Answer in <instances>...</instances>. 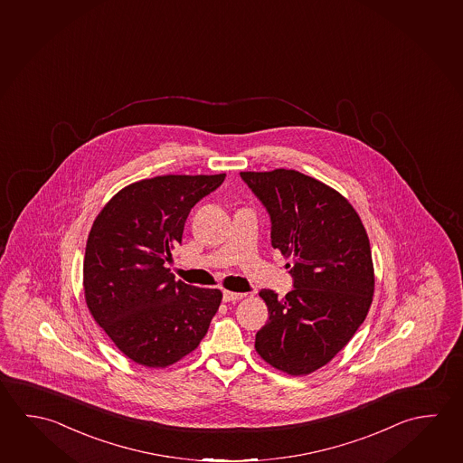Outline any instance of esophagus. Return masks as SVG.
<instances>
[{"mask_svg":"<svg viewBox=\"0 0 463 463\" xmlns=\"http://www.w3.org/2000/svg\"><path fill=\"white\" fill-rule=\"evenodd\" d=\"M245 298V294L242 292H232V291H224L222 292V299L224 302H232V300H241Z\"/></svg>","mask_w":463,"mask_h":463,"instance_id":"esophagus-1","label":"esophagus"}]
</instances>
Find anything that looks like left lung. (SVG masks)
<instances>
[{
  "label": "left lung",
  "mask_w": 463,
  "mask_h": 463,
  "mask_svg": "<svg viewBox=\"0 0 463 463\" xmlns=\"http://www.w3.org/2000/svg\"><path fill=\"white\" fill-rule=\"evenodd\" d=\"M271 218V245L291 259L294 289L267 302L255 335L260 357L281 373L307 375L330 363L364 322L373 296L371 243L348 200L292 169L241 172Z\"/></svg>",
  "instance_id": "left-lung-1"
}]
</instances>
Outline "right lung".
I'll return each mask as SVG.
<instances>
[{"instance_id": "1", "label": "right lung", "mask_w": 463, "mask_h": 463, "mask_svg": "<svg viewBox=\"0 0 463 463\" xmlns=\"http://www.w3.org/2000/svg\"><path fill=\"white\" fill-rule=\"evenodd\" d=\"M157 175L115 194L92 222L82 265L92 318L133 363L167 367L195 351L220 308V289L175 281L171 251L188 213L224 182Z\"/></svg>"}]
</instances>
